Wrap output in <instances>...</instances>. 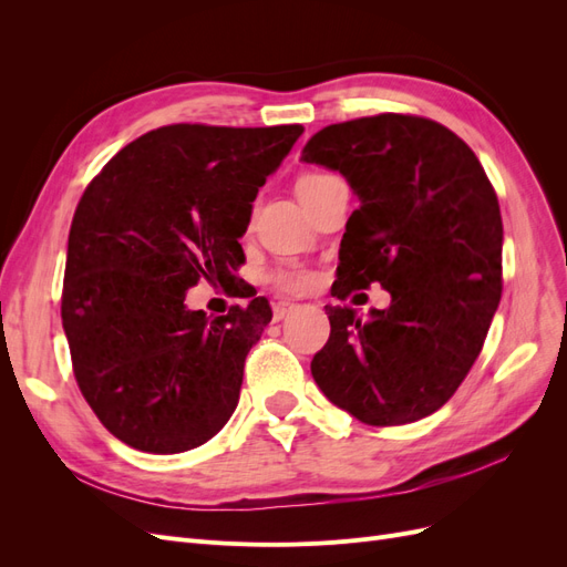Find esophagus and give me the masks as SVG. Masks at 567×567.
<instances>
[{"instance_id": "esophagus-1", "label": "esophagus", "mask_w": 567, "mask_h": 567, "mask_svg": "<svg viewBox=\"0 0 567 567\" xmlns=\"http://www.w3.org/2000/svg\"><path fill=\"white\" fill-rule=\"evenodd\" d=\"M296 302H290V300H281V302H277L274 305V321H281V319H286L290 312L296 310Z\"/></svg>"}]
</instances>
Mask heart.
Masks as SVG:
<instances>
[{
	"label": "heart",
	"mask_w": 567,
	"mask_h": 567,
	"mask_svg": "<svg viewBox=\"0 0 567 567\" xmlns=\"http://www.w3.org/2000/svg\"><path fill=\"white\" fill-rule=\"evenodd\" d=\"M321 177H326V175L302 177L298 182V192H302V188H307V186H312ZM271 284L277 286L279 290H284V293H305V290H310L317 284V274L312 269L302 267V265H286V267H279L277 271L271 274Z\"/></svg>",
	"instance_id": "1"
}]
</instances>
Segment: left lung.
<instances>
[{
	"label": "left lung",
	"mask_w": 567,
	"mask_h": 567,
	"mask_svg": "<svg viewBox=\"0 0 567 567\" xmlns=\"http://www.w3.org/2000/svg\"><path fill=\"white\" fill-rule=\"evenodd\" d=\"M300 161L336 169L359 200L336 296L379 281L392 298L369 321L326 305L319 390L369 425L431 416L466 379L502 300L504 225L483 165L452 130L400 113L323 127Z\"/></svg>",
	"instance_id": "1"
}]
</instances>
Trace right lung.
<instances>
[{
  "mask_svg": "<svg viewBox=\"0 0 567 567\" xmlns=\"http://www.w3.org/2000/svg\"><path fill=\"white\" fill-rule=\"evenodd\" d=\"M302 125H169L146 132L84 188L61 298L75 381L117 440L179 454L231 419L271 310H188L198 281L229 288L252 200Z\"/></svg>",
  "mask_w": 567,
  "mask_h": 567,
  "instance_id": "1",
  "label": "right lung"
}]
</instances>
